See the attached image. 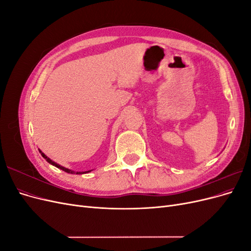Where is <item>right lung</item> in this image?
I'll return each instance as SVG.
<instances>
[{
	"label": "right lung",
	"mask_w": 251,
	"mask_h": 251,
	"mask_svg": "<svg viewBox=\"0 0 251 251\" xmlns=\"http://www.w3.org/2000/svg\"><path fill=\"white\" fill-rule=\"evenodd\" d=\"M40 153H41V155L46 159L47 160V162H49L50 164H52V165H54V166H56L57 169H60V170H63L64 172H66V173H69V174H76V175H80V174H86V173H89V172H91V171H88V172H74V171H72V170H69V169H66V168H64V166H62V165H59V164H57V163H55L54 161H52L50 158H48L46 155H45L42 151H40Z\"/></svg>",
	"instance_id": "add662e5"
}]
</instances>
